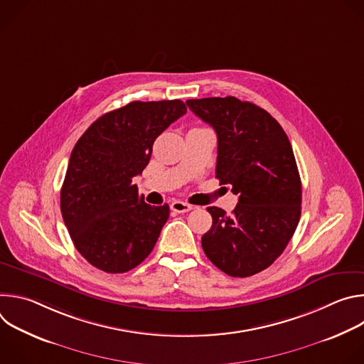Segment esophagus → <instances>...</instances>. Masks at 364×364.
Wrapping results in <instances>:
<instances>
[{"label": "esophagus", "mask_w": 364, "mask_h": 364, "mask_svg": "<svg viewBox=\"0 0 364 364\" xmlns=\"http://www.w3.org/2000/svg\"><path fill=\"white\" fill-rule=\"evenodd\" d=\"M193 209V205L186 203V201H181V200H174L171 203V210H174L176 213H187Z\"/></svg>", "instance_id": "1"}]
</instances>
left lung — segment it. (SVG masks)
<instances>
[{
	"label": "left lung",
	"instance_id": "1",
	"mask_svg": "<svg viewBox=\"0 0 364 364\" xmlns=\"http://www.w3.org/2000/svg\"><path fill=\"white\" fill-rule=\"evenodd\" d=\"M187 107L218 134L216 178L239 201L232 215L207 207L213 223L201 237L205 256L230 277L271 267L301 218V178L291 142L265 109L235 96L188 99Z\"/></svg>",
	"mask_w": 364,
	"mask_h": 364
}]
</instances>
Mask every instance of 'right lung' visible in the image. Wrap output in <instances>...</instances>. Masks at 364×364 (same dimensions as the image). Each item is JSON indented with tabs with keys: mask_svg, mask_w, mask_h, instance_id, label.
Segmentation results:
<instances>
[{
	"mask_svg": "<svg viewBox=\"0 0 364 364\" xmlns=\"http://www.w3.org/2000/svg\"><path fill=\"white\" fill-rule=\"evenodd\" d=\"M186 112L178 99L135 100L97 118L76 142L60 210L75 247L95 268L128 272L157 243L170 207L146 204L132 181L148 166L154 141Z\"/></svg>",
	"mask_w": 364,
	"mask_h": 364,
	"instance_id": "right-lung-1",
	"label": "right lung"
}]
</instances>
